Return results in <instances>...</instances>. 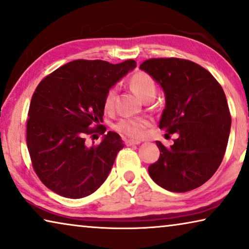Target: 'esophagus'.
Returning <instances> with one entry per match:
<instances>
[{
    "mask_svg": "<svg viewBox=\"0 0 249 249\" xmlns=\"http://www.w3.org/2000/svg\"><path fill=\"white\" fill-rule=\"evenodd\" d=\"M142 142L140 140H125L124 143L127 146H133V145H139V143Z\"/></svg>",
    "mask_w": 249,
    "mask_h": 249,
    "instance_id": "34e87169",
    "label": "esophagus"
}]
</instances>
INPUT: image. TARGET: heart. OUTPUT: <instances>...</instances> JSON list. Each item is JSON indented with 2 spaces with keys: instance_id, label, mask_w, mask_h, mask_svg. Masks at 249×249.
I'll list each match as a JSON object with an SVG mask.
<instances>
[{
  "instance_id": "1",
  "label": "heart",
  "mask_w": 249,
  "mask_h": 249,
  "mask_svg": "<svg viewBox=\"0 0 249 249\" xmlns=\"http://www.w3.org/2000/svg\"><path fill=\"white\" fill-rule=\"evenodd\" d=\"M128 84L130 89L139 98L143 101L148 98H154L156 93V84L153 78L145 71H136L129 78ZM116 100V89L111 88L104 96V109L111 110L114 106ZM149 124V121L146 118L142 117H128L121 119L116 124V130L122 135L130 137V138H140Z\"/></svg>"
}]
</instances>
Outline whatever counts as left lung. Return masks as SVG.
I'll return each instance as SVG.
<instances>
[{"label": "left lung", "instance_id": "obj_1", "mask_svg": "<svg viewBox=\"0 0 249 249\" xmlns=\"http://www.w3.org/2000/svg\"><path fill=\"white\" fill-rule=\"evenodd\" d=\"M139 68L161 86L165 109L160 128L178 133L148 172L153 181L171 192L201 186L220 166L228 143L231 117L225 92L211 73L181 58H151Z\"/></svg>", "mask_w": 249, "mask_h": 249}]
</instances>
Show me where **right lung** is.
I'll use <instances>...</instances> for the list:
<instances>
[{"label":"right lung","instance_id":"obj_1","mask_svg":"<svg viewBox=\"0 0 249 249\" xmlns=\"http://www.w3.org/2000/svg\"><path fill=\"white\" fill-rule=\"evenodd\" d=\"M137 66L77 59L42 80L32 95L27 120V146L32 167L44 184L59 196L81 199L103 184L113 166L121 137L109 131L99 145L88 135H102L104 96ZM96 124L95 128L90 125ZM99 138V137H98Z\"/></svg>","mask_w":249,"mask_h":249}]
</instances>
